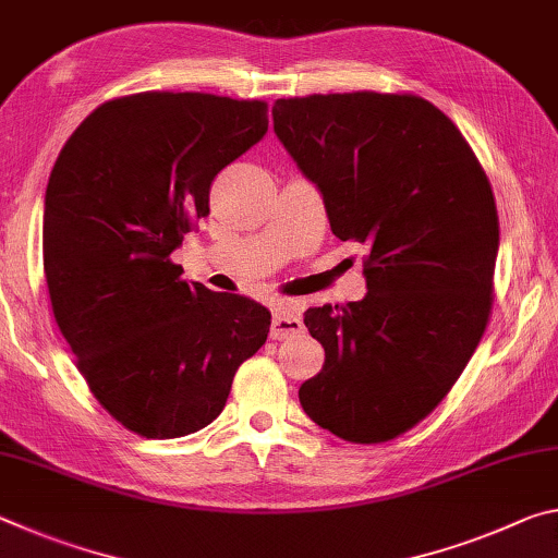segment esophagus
I'll return each instance as SVG.
<instances>
[{"instance_id": "esophagus-1", "label": "esophagus", "mask_w": 558, "mask_h": 558, "mask_svg": "<svg viewBox=\"0 0 558 558\" xmlns=\"http://www.w3.org/2000/svg\"><path fill=\"white\" fill-rule=\"evenodd\" d=\"M302 332V319L295 310L288 305H278L272 310V325H270V337L272 339H292Z\"/></svg>"}]
</instances>
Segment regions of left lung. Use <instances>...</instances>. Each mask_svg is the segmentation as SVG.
<instances>
[{
  "mask_svg": "<svg viewBox=\"0 0 558 558\" xmlns=\"http://www.w3.org/2000/svg\"><path fill=\"white\" fill-rule=\"evenodd\" d=\"M272 130L337 239L369 248L366 295L305 313L325 364L300 386L302 411L349 442L391 440L446 399L483 339L493 189L452 120L418 96L280 98Z\"/></svg>",
  "mask_w": 558,
  "mask_h": 558,
  "instance_id": "1",
  "label": "left lung"
}]
</instances>
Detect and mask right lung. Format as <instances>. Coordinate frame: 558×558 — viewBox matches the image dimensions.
Listing matches in <instances>:
<instances>
[{"instance_id":"add662e5","label":"right lung","mask_w":558,"mask_h":558,"mask_svg":"<svg viewBox=\"0 0 558 558\" xmlns=\"http://www.w3.org/2000/svg\"><path fill=\"white\" fill-rule=\"evenodd\" d=\"M268 132L263 100L137 93L75 128L44 202L53 317L112 418L145 438L196 433L266 344L260 302L182 280L169 256L226 165Z\"/></svg>"}]
</instances>
